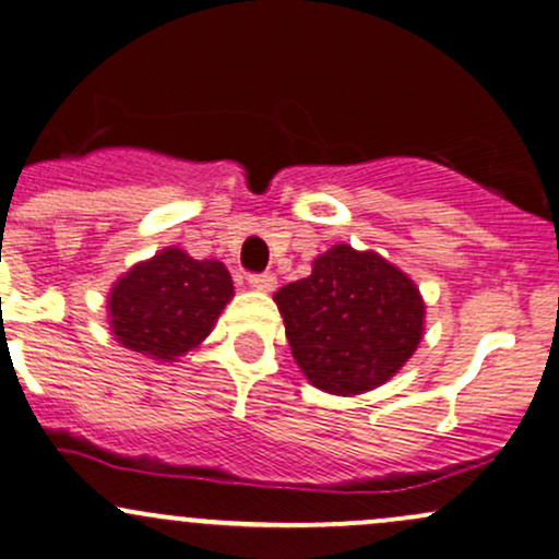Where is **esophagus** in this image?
I'll use <instances>...</instances> for the list:
<instances>
[{"label":"esophagus","mask_w":559,"mask_h":559,"mask_svg":"<svg viewBox=\"0 0 559 559\" xmlns=\"http://www.w3.org/2000/svg\"><path fill=\"white\" fill-rule=\"evenodd\" d=\"M248 285H251L253 290H261V293H272L274 287H277V277H274L272 272L248 274Z\"/></svg>","instance_id":"1"}]
</instances>
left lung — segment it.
I'll list each match as a JSON object with an SVG mask.
<instances>
[{
	"label": "left lung",
	"instance_id": "1",
	"mask_svg": "<svg viewBox=\"0 0 559 559\" xmlns=\"http://www.w3.org/2000/svg\"><path fill=\"white\" fill-rule=\"evenodd\" d=\"M293 358L308 382L332 395L384 384L416 353L424 300L400 269L377 253L334 246L306 280L274 295Z\"/></svg>",
	"mask_w": 559,
	"mask_h": 559
}]
</instances>
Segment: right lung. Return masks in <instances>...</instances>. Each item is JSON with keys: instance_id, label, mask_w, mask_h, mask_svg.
<instances>
[{"instance_id": "right-lung-1", "label": "right lung", "mask_w": 559, "mask_h": 559, "mask_svg": "<svg viewBox=\"0 0 559 559\" xmlns=\"http://www.w3.org/2000/svg\"><path fill=\"white\" fill-rule=\"evenodd\" d=\"M229 298L233 277L222 261L167 248L111 287L109 324L130 350L175 360L212 332Z\"/></svg>"}]
</instances>
